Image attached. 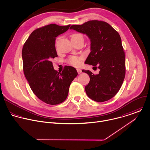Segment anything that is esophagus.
I'll use <instances>...</instances> for the list:
<instances>
[{"mask_svg":"<svg viewBox=\"0 0 150 150\" xmlns=\"http://www.w3.org/2000/svg\"><path fill=\"white\" fill-rule=\"evenodd\" d=\"M77 73H78V74H81V69H77Z\"/></svg>","mask_w":150,"mask_h":150,"instance_id":"1","label":"esophagus"}]
</instances>
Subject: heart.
Listing matches in <instances>:
<instances>
[{"label": "heart", "instance_id": "obj_1", "mask_svg": "<svg viewBox=\"0 0 150 150\" xmlns=\"http://www.w3.org/2000/svg\"><path fill=\"white\" fill-rule=\"evenodd\" d=\"M59 38H58L56 40V43L59 40ZM72 39H83V36L81 33H75L71 35V40ZM83 57L82 56H70L68 59V63L74 66H79L82 62Z\"/></svg>", "mask_w": 150, "mask_h": 150}]
</instances>
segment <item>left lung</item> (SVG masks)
Masks as SVG:
<instances>
[{
  "label": "left lung",
  "instance_id": "left-lung-1",
  "mask_svg": "<svg viewBox=\"0 0 150 150\" xmlns=\"http://www.w3.org/2000/svg\"><path fill=\"white\" fill-rule=\"evenodd\" d=\"M70 29L89 38L91 52L85 63L100 69L96 75L82 70L90 77L85 87L87 95L97 102L111 99L120 89L125 74V53L120 35L108 23L97 20L72 25Z\"/></svg>",
  "mask_w": 150,
  "mask_h": 150
}]
</instances>
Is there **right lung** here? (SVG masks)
<instances>
[{"mask_svg":"<svg viewBox=\"0 0 150 150\" xmlns=\"http://www.w3.org/2000/svg\"><path fill=\"white\" fill-rule=\"evenodd\" d=\"M70 26L50 24L38 28L30 34L23 47L25 76L33 93L48 104L63 103L68 96L71 83L78 74L74 67L68 66L62 73L57 72L52 62V59L57 57L56 38Z\"/></svg>","mask_w":150,"mask_h":150,"instance_id":"1","label":"right lung"}]
</instances>
